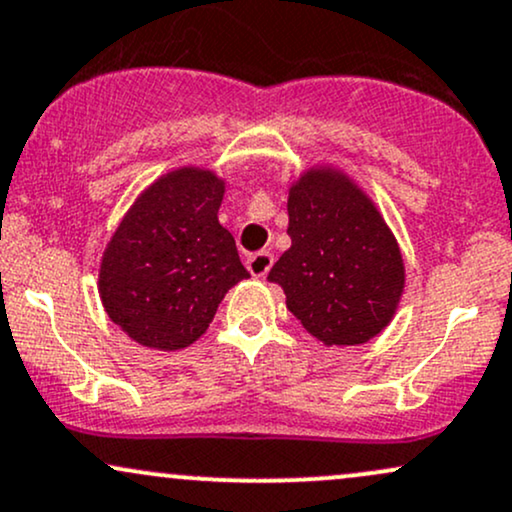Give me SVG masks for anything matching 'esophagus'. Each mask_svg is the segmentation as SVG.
Instances as JSON below:
<instances>
[{
    "label": "esophagus",
    "instance_id": "esophagus-1",
    "mask_svg": "<svg viewBox=\"0 0 512 512\" xmlns=\"http://www.w3.org/2000/svg\"><path fill=\"white\" fill-rule=\"evenodd\" d=\"M270 266H273V254L270 251H258L246 261V268H249V273L254 275V278H266Z\"/></svg>",
    "mask_w": 512,
    "mask_h": 512
}]
</instances>
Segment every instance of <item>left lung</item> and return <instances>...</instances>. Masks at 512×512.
<instances>
[{
    "instance_id": "1",
    "label": "left lung",
    "mask_w": 512,
    "mask_h": 512,
    "mask_svg": "<svg viewBox=\"0 0 512 512\" xmlns=\"http://www.w3.org/2000/svg\"><path fill=\"white\" fill-rule=\"evenodd\" d=\"M292 246L270 268L287 309L326 347L364 345L386 330L405 292V261L366 191L335 165L290 184Z\"/></svg>"
}]
</instances>
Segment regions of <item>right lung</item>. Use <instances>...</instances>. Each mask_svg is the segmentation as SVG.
Segmentation results:
<instances>
[{
	"mask_svg": "<svg viewBox=\"0 0 512 512\" xmlns=\"http://www.w3.org/2000/svg\"><path fill=\"white\" fill-rule=\"evenodd\" d=\"M225 179L184 165L148 184L112 232L98 268L107 316L138 345L184 350L206 333L225 294L249 278L220 225Z\"/></svg>",
	"mask_w": 512,
	"mask_h": 512,
	"instance_id": "right-lung-1",
	"label": "right lung"
}]
</instances>
